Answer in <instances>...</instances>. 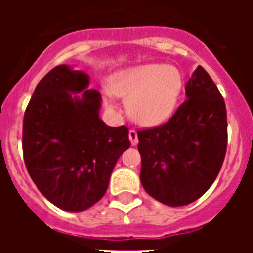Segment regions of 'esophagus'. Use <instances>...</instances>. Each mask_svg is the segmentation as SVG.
<instances>
[{"label":"esophagus","instance_id":"34e87169","mask_svg":"<svg viewBox=\"0 0 253 253\" xmlns=\"http://www.w3.org/2000/svg\"><path fill=\"white\" fill-rule=\"evenodd\" d=\"M128 138H130V142H131V145H137L138 132L135 131V130H130V131H128Z\"/></svg>","mask_w":253,"mask_h":253}]
</instances>
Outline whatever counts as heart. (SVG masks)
<instances>
[{"mask_svg":"<svg viewBox=\"0 0 253 253\" xmlns=\"http://www.w3.org/2000/svg\"><path fill=\"white\" fill-rule=\"evenodd\" d=\"M183 76L167 63H146L112 74L108 89L118 97L128 100V112L143 126H156L169 119L183 92ZM108 107H115L111 96Z\"/></svg>","mask_w":253,"mask_h":253,"instance_id":"1","label":"heart"}]
</instances>
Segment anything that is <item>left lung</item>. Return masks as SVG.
Returning a JSON list of instances; mask_svg holds the SVG:
<instances>
[{
	"mask_svg": "<svg viewBox=\"0 0 253 253\" xmlns=\"http://www.w3.org/2000/svg\"><path fill=\"white\" fill-rule=\"evenodd\" d=\"M186 96L167 123L138 131L141 183L168 206L188 205L210 188L228 145L225 101L202 66L187 81Z\"/></svg>",
	"mask_w": 253,
	"mask_h": 253,
	"instance_id": "obj_1",
	"label": "left lung"
}]
</instances>
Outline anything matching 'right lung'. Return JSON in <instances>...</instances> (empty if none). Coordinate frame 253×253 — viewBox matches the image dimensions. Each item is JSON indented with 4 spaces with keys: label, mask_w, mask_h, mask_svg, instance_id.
<instances>
[{
    "label": "right lung",
    "mask_w": 253,
    "mask_h": 253,
    "mask_svg": "<svg viewBox=\"0 0 253 253\" xmlns=\"http://www.w3.org/2000/svg\"><path fill=\"white\" fill-rule=\"evenodd\" d=\"M88 85L86 73L54 67L38 84L23 122L31 179L52 205L72 212L104 196L116 161L130 146L126 126L100 119L101 94Z\"/></svg>",
    "instance_id": "1"
}]
</instances>
